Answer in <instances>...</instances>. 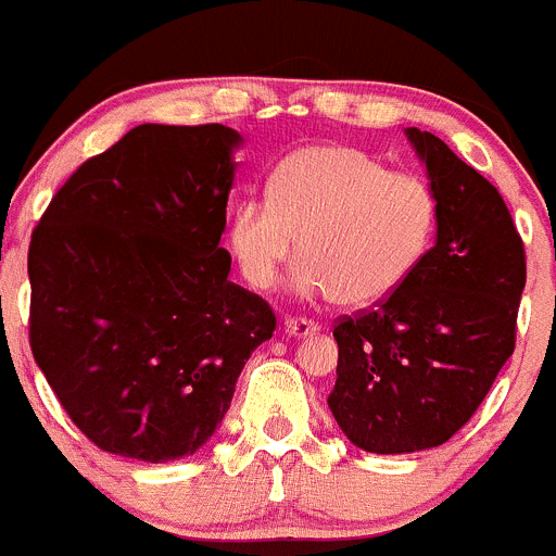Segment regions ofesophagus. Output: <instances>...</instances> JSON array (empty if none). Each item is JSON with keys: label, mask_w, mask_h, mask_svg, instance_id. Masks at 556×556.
<instances>
[{"label": "esophagus", "mask_w": 556, "mask_h": 556, "mask_svg": "<svg viewBox=\"0 0 556 556\" xmlns=\"http://www.w3.org/2000/svg\"><path fill=\"white\" fill-rule=\"evenodd\" d=\"M283 330H287V336L292 338H305V336H314L316 330H319V325H314V321L308 319H283Z\"/></svg>", "instance_id": "obj_1"}]
</instances>
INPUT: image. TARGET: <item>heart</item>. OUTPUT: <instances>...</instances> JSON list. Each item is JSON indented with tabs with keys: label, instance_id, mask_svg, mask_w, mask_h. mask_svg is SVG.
I'll use <instances>...</instances> for the list:
<instances>
[{
	"label": "heart",
	"instance_id": "b5f03b06",
	"mask_svg": "<svg viewBox=\"0 0 556 556\" xmlns=\"http://www.w3.org/2000/svg\"><path fill=\"white\" fill-rule=\"evenodd\" d=\"M437 218V193L417 174L388 172L361 147L311 144L275 166L267 199L231 204L226 248L248 287L269 289L300 253L303 298L371 308L420 267Z\"/></svg>",
	"mask_w": 556,
	"mask_h": 556
}]
</instances>
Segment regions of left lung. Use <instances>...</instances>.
<instances>
[{
    "label": "left lung",
    "instance_id": "obj_1",
    "mask_svg": "<svg viewBox=\"0 0 556 556\" xmlns=\"http://www.w3.org/2000/svg\"><path fill=\"white\" fill-rule=\"evenodd\" d=\"M437 193V242L409 281L332 330L327 406L352 445L415 453L447 442L516 346L527 283L521 237L500 190L442 139L406 128Z\"/></svg>",
    "mask_w": 556,
    "mask_h": 556
}]
</instances>
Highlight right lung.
<instances>
[{
  "mask_svg": "<svg viewBox=\"0 0 556 556\" xmlns=\"http://www.w3.org/2000/svg\"><path fill=\"white\" fill-rule=\"evenodd\" d=\"M242 136L139 125L56 190L29 242V343L105 453L166 464L215 433L275 314L220 248Z\"/></svg>",
  "mask_w": 556,
  "mask_h": 556,
  "instance_id": "add662e5",
  "label": "right lung"
}]
</instances>
